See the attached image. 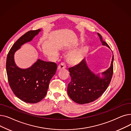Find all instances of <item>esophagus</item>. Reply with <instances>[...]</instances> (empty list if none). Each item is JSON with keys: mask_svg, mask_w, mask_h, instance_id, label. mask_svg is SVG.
<instances>
[{"mask_svg": "<svg viewBox=\"0 0 131 131\" xmlns=\"http://www.w3.org/2000/svg\"><path fill=\"white\" fill-rule=\"evenodd\" d=\"M66 68V65L64 63H61L58 66V70L64 69Z\"/></svg>", "mask_w": 131, "mask_h": 131, "instance_id": "1", "label": "esophagus"}]
</instances>
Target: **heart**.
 Instances as JSON below:
<instances>
[{"instance_id":"1","label":"heart","mask_w":131,"mask_h":131,"mask_svg":"<svg viewBox=\"0 0 131 131\" xmlns=\"http://www.w3.org/2000/svg\"><path fill=\"white\" fill-rule=\"evenodd\" d=\"M87 47H82L71 53L68 57V60L72 65H76L83 59L87 51Z\"/></svg>"}]
</instances>
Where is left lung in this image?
<instances>
[{
    "instance_id": "8db88e82",
    "label": "left lung",
    "mask_w": 131,
    "mask_h": 131,
    "mask_svg": "<svg viewBox=\"0 0 131 131\" xmlns=\"http://www.w3.org/2000/svg\"><path fill=\"white\" fill-rule=\"evenodd\" d=\"M102 46L110 48L97 33ZM114 55L111 66L102 73L95 74L88 67L86 58L74 67L68 68L71 81L68 84L67 93L70 98L78 104L83 105L93 102L105 92L111 81L113 74Z\"/></svg>"
}]
</instances>
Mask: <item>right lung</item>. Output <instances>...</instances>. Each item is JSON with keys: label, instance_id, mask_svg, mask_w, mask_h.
Listing matches in <instances>:
<instances>
[{"label": "right lung", "instance_id": "obj_1", "mask_svg": "<svg viewBox=\"0 0 131 131\" xmlns=\"http://www.w3.org/2000/svg\"><path fill=\"white\" fill-rule=\"evenodd\" d=\"M41 30L30 31L19 38L13 45L6 59V72L12 90L18 98L29 104L39 102L45 98L57 65L53 62L38 59L30 67L20 68L15 63L14 54Z\"/></svg>", "mask_w": 131, "mask_h": 131}]
</instances>
